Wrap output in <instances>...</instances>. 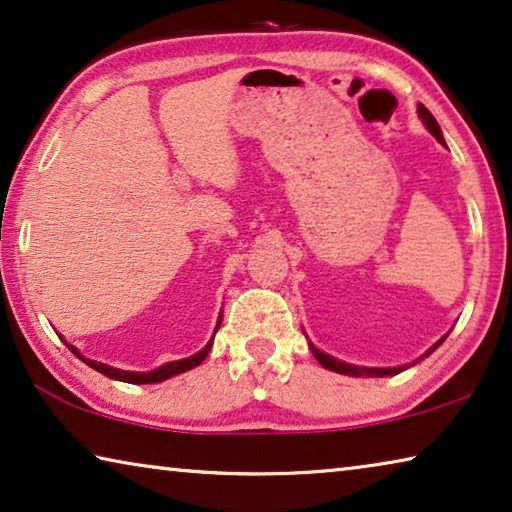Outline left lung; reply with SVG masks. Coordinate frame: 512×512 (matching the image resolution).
Wrapping results in <instances>:
<instances>
[{
  "instance_id": "obj_1",
  "label": "left lung",
  "mask_w": 512,
  "mask_h": 512,
  "mask_svg": "<svg viewBox=\"0 0 512 512\" xmlns=\"http://www.w3.org/2000/svg\"><path fill=\"white\" fill-rule=\"evenodd\" d=\"M418 114H421V119L425 121L427 131H430L434 137H437L439 142H444V137H441V128H439L437 121H434V117L430 114V110H427L425 105H418ZM444 340H446V335L437 342V345H434V347L430 349V352H425V356H430V354L434 352V349H437ZM310 352L315 354L317 361L322 363L326 370L340 372V375H349V377H393V375H398V372H402V370H404V368H358V365L342 363V361H338V358H333V356H329V354L319 352V349H317V347H312V345H310Z\"/></svg>"
}]
</instances>
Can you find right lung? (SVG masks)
I'll return each mask as SVG.
<instances>
[{
    "label": "right lung",
    "mask_w": 512,
    "mask_h": 512,
    "mask_svg": "<svg viewBox=\"0 0 512 512\" xmlns=\"http://www.w3.org/2000/svg\"><path fill=\"white\" fill-rule=\"evenodd\" d=\"M220 322H223V317L218 319V326H220ZM211 345H213V340L209 342L207 347L202 349V352H197L195 356L181 358V361L165 363V365H160L158 370H151V372H126V370H117V368H110V365H105V363L87 361V358H82L78 349H75L73 345H68V349H71V352H73L75 356H78V358H82V361H85V363L89 365V368H94L96 372H101V375L110 377V379L128 381V384H158V381L170 379V377H174V375H181V372H186V370H190V368H195V365H200V363L204 361V358H207V354L211 352Z\"/></svg>",
    "instance_id": "right-lung-1"
}]
</instances>
